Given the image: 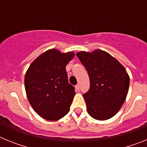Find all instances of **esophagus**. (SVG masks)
<instances>
[{
    "mask_svg": "<svg viewBox=\"0 0 147 147\" xmlns=\"http://www.w3.org/2000/svg\"><path fill=\"white\" fill-rule=\"evenodd\" d=\"M76 90H78V91L80 90V85H76Z\"/></svg>",
    "mask_w": 147,
    "mask_h": 147,
    "instance_id": "1",
    "label": "esophagus"
}]
</instances>
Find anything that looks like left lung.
<instances>
[{
  "label": "left lung",
  "mask_w": 147,
  "mask_h": 147,
  "mask_svg": "<svg viewBox=\"0 0 147 147\" xmlns=\"http://www.w3.org/2000/svg\"><path fill=\"white\" fill-rule=\"evenodd\" d=\"M88 71L90 88L83 95L88 113L99 121L113 117L127 98L129 76L125 67L105 51L96 49L91 52L76 53Z\"/></svg>",
  "instance_id": "obj_1"
}]
</instances>
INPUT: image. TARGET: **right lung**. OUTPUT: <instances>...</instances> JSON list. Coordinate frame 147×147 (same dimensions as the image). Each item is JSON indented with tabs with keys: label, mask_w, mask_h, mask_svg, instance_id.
Here are the masks:
<instances>
[{
	"label": "right lung",
	"mask_w": 147,
	"mask_h": 147,
	"mask_svg": "<svg viewBox=\"0 0 147 147\" xmlns=\"http://www.w3.org/2000/svg\"><path fill=\"white\" fill-rule=\"evenodd\" d=\"M75 54L49 49L37 57L27 70L25 90L30 105L40 117L57 121L69 112L74 88L68 83L65 67Z\"/></svg>",
	"instance_id": "1"
}]
</instances>
